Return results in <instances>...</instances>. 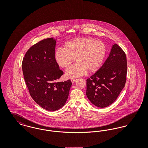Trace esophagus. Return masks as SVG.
Here are the masks:
<instances>
[{
  "label": "esophagus",
  "instance_id": "34e87169",
  "mask_svg": "<svg viewBox=\"0 0 148 148\" xmlns=\"http://www.w3.org/2000/svg\"><path fill=\"white\" fill-rule=\"evenodd\" d=\"M71 83H74V82L77 80V79H71Z\"/></svg>",
  "mask_w": 148,
  "mask_h": 148
}]
</instances>
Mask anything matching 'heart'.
I'll list each match as a JSON object with an SVG mask.
<instances>
[{
  "mask_svg": "<svg viewBox=\"0 0 148 148\" xmlns=\"http://www.w3.org/2000/svg\"><path fill=\"white\" fill-rule=\"evenodd\" d=\"M106 49L104 43L90 38H80L66 41L64 49L57 48L54 53L56 63L68 69L75 60L77 63L68 69L65 75L75 78L98 71L105 59Z\"/></svg>",
  "mask_w": 148,
  "mask_h": 148,
  "instance_id": "heart-1",
  "label": "heart"
}]
</instances>
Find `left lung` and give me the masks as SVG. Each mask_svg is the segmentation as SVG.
Wrapping results in <instances>:
<instances>
[{"label": "left lung", "mask_w": 148, "mask_h": 148, "mask_svg": "<svg viewBox=\"0 0 148 148\" xmlns=\"http://www.w3.org/2000/svg\"><path fill=\"white\" fill-rule=\"evenodd\" d=\"M127 71L126 54L115 44L102 66L86 79V94L92 104L103 108L113 103L125 86Z\"/></svg>", "instance_id": "8db88e82"}]
</instances>
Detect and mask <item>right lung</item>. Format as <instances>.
I'll list each match as a JSON object with an SVG mask.
<instances>
[{
	"label": "right lung",
	"mask_w": 148,
	"mask_h": 148,
	"mask_svg": "<svg viewBox=\"0 0 148 148\" xmlns=\"http://www.w3.org/2000/svg\"><path fill=\"white\" fill-rule=\"evenodd\" d=\"M56 39L47 38L36 43L27 51L22 62L25 84L31 97L42 108L51 112L65 104L71 80L58 82L63 71L54 58Z\"/></svg>",
	"instance_id": "right-lung-1"
}]
</instances>
